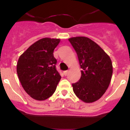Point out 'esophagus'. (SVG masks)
Here are the masks:
<instances>
[{"label": "esophagus", "mask_w": 130, "mask_h": 130, "mask_svg": "<svg viewBox=\"0 0 130 130\" xmlns=\"http://www.w3.org/2000/svg\"><path fill=\"white\" fill-rule=\"evenodd\" d=\"M69 73V71L68 70H66V71H64V75H67L68 73Z\"/></svg>", "instance_id": "esophagus-1"}]
</instances>
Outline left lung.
<instances>
[{"label": "left lung", "instance_id": "obj_1", "mask_svg": "<svg viewBox=\"0 0 130 130\" xmlns=\"http://www.w3.org/2000/svg\"><path fill=\"white\" fill-rule=\"evenodd\" d=\"M68 40L76 51L82 68L79 81L72 84L73 92L85 103L96 102L104 94L111 82L112 74L111 58L88 38L77 36Z\"/></svg>", "mask_w": 130, "mask_h": 130}]
</instances>
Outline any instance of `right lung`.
I'll return each instance as SVG.
<instances>
[{
    "label": "right lung",
    "instance_id": "add662e5",
    "mask_svg": "<svg viewBox=\"0 0 130 130\" xmlns=\"http://www.w3.org/2000/svg\"><path fill=\"white\" fill-rule=\"evenodd\" d=\"M60 41L50 38L40 39L19 57L18 77L25 91L33 99L45 100L56 90L61 76L56 69L53 52Z\"/></svg>",
    "mask_w": 130,
    "mask_h": 130
}]
</instances>
